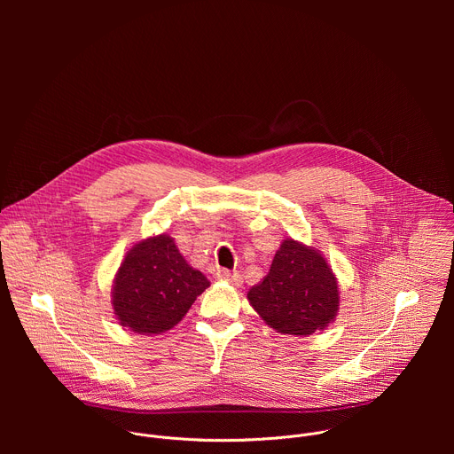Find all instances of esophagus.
<instances>
[{"mask_svg": "<svg viewBox=\"0 0 454 454\" xmlns=\"http://www.w3.org/2000/svg\"><path fill=\"white\" fill-rule=\"evenodd\" d=\"M215 277H217L219 280L231 282L235 287H240V286H242V277H240L239 273H231V271H228V270H217Z\"/></svg>", "mask_w": 454, "mask_h": 454, "instance_id": "1", "label": "esophagus"}]
</instances>
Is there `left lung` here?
I'll return each instance as SVG.
<instances>
[{"label":"left lung","mask_w":454,"mask_h":454,"mask_svg":"<svg viewBox=\"0 0 454 454\" xmlns=\"http://www.w3.org/2000/svg\"><path fill=\"white\" fill-rule=\"evenodd\" d=\"M249 305L280 334L325 331L340 312L338 278L319 249L286 239L266 278L249 289Z\"/></svg>","instance_id":"1"}]
</instances>
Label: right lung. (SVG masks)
<instances>
[{
	"instance_id": "1",
	"label": "right lung",
	"mask_w": 454,
	"mask_h": 454,
	"mask_svg": "<svg viewBox=\"0 0 454 454\" xmlns=\"http://www.w3.org/2000/svg\"><path fill=\"white\" fill-rule=\"evenodd\" d=\"M210 287L167 233L137 242L123 256L111 289L113 314L135 334H161L176 327L196 298Z\"/></svg>"
}]
</instances>
